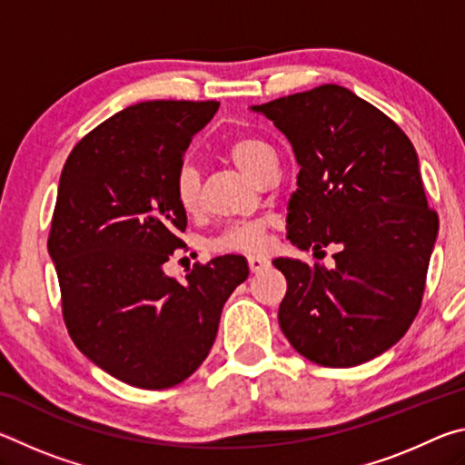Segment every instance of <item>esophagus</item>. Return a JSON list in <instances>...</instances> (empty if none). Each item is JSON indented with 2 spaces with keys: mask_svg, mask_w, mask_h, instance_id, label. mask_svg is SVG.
Returning a JSON list of instances; mask_svg holds the SVG:
<instances>
[{
  "mask_svg": "<svg viewBox=\"0 0 465 465\" xmlns=\"http://www.w3.org/2000/svg\"><path fill=\"white\" fill-rule=\"evenodd\" d=\"M248 266L252 272H261L264 269H269L271 262H269V258H264V256H248Z\"/></svg>",
  "mask_w": 465,
  "mask_h": 465,
  "instance_id": "1",
  "label": "esophagus"
}]
</instances>
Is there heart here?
Instances as JSON below:
<instances>
[{"label":"heart","instance_id":"1","mask_svg":"<svg viewBox=\"0 0 465 465\" xmlns=\"http://www.w3.org/2000/svg\"><path fill=\"white\" fill-rule=\"evenodd\" d=\"M227 153L238 166L258 178L266 163L274 160L271 145L254 137H240L233 139L227 145ZM174 196L180 209L186 215L199 213L201 209V174L191 162L183 163L178 168L174 178ZM271 223L266 219H248V222H235L223 227L213 240L209 242V248L217 254H256L266 246V232Z\"/></svg>","mask_w":465,"mask_h":465}]
</instances>
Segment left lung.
Segmentation results:
<instances>
[{"mask_svg": "<svg viewBox=\"0 0 465 465\" xmlns=\"http://www.w3.org/2000/svg\"><path fill=\"white\" fill-rule=\"evenodd\" d=\"M252 108L285 133L299 163L287 238L316 258L336 248L334 269L272 261L287 279L282 334L318 365L371 361L419 313L439 230L411 139L336 84Z\"/></svg>", "mask_w": 465, "mask_h": 465, "instance_id": "1", "label": "left lung"}]
</instances>
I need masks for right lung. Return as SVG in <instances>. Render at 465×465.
Masks as SVG:
<instances>
[{
  "instance_id": "right-lung-1",
  "label": "right lung",
  "mask_w": 465,
  "mask_h": 465,
  "mask_svg": "<svg viewBox=\"0 0 465 465\" xmlns=\"http://www.w3.org/2000/svg\"><path fill=\"white\" fill-rule=\"evenodd\" d=\"M219 102L149 100L80 139L61 172L49 232L63 322L92 363L141 390L191 377L215 342L223 303L248 279L242 256L163 272L184 242L174 178Z\"/></svg>"
}]
</instances>
